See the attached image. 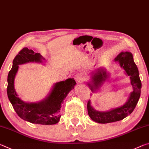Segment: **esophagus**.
<instances>
[{"label":"esophagus","instance_id":"1","mask_svg":"<svg viewBox=\"0 0 149 149\" xmlns=\"http://www.w3.org/2000/svg\"><path fill=\"white\" fill-rule=\"evenodd\" d=\"M74 79L77 83H82L84 81V77L82 74H77L74 76Z\"/></svg>","mask_w":149,"mask_h":149}]
</instances>
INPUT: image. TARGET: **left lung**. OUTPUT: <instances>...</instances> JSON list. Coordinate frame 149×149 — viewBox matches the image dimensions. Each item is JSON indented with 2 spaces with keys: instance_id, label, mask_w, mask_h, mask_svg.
<instances>
[{
  "instance_id": "8db88e82",
  "label": "left lung",
  "mask_w": 149,
  "mask_h": 149,
  "mask_svg": "<svg viewBox=\"0 0 149 149\" xmlns=\"http://www.w3.org/2000/svg\"><path fill=\"white\" fill-rule=\"evenodd\" d=\"M118 61L121 67L125 70L126 74L130 77L131 84L133 91L130 94L127 102L120 108L113 109L109 111L101 112L95 110L91 105V102L87 103L88 113L92 120L99 123H108L122 120L132 113L141 96V82L139 78V70L134 62L133 55L130 52H121L115 58ZM91 83H88L91 91L95 90L103 83L107 78L106 70L100 69L92 73Z\"/></svg>"
}]
</instances>
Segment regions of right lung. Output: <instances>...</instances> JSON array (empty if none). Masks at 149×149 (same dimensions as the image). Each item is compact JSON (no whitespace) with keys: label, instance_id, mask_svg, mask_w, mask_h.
Masks as SVG:
<instances>
[{"label":"right lung","instance_id":"add662e5","mask_svg":"<svg viewBox=\"0 0 149 149\" xmlns=\"http://www.w3.org/2000/svg\"><path fill=\"white\" fill-rule=\"evenodd\" d=\"M43 58L40 53L24 47L16 55L13 65L8 75L7 95L14 109L19 118L32 123L41 125H53L58 122L61 114L60 109L63 100L69 92L74 88L76 82L73 79L55 84L52 92L47 98L39 103H26L19 98L14 89V77L18 65L28 62H41Z\"/></svg>","mask_w":149,"mask_h":149}]
</instances>
